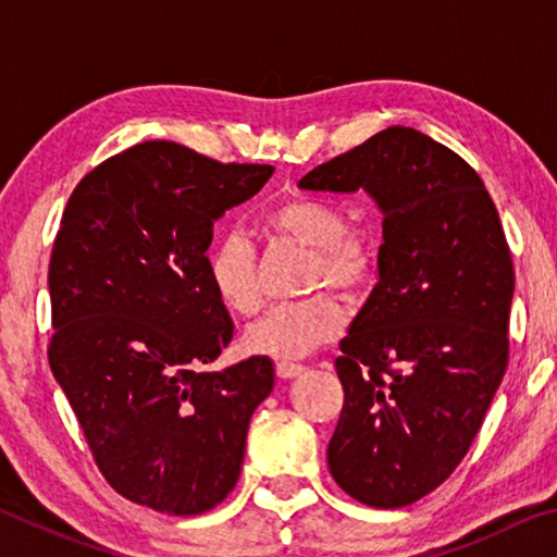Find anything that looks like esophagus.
I'll list each match as a JSON object with an SVG mask.
<instances>
[{
	"label": "esophagus",
	"mask_w": 557,
	"mask_h": 557,
	"mask_svg": "<svg viewBox=\"0 0 557 557\" xmlns=\"http://www.w3.org/2000/svg\"><path fill=\"white\" fill-rule=\"evenodd\" d=\"M301 371H305V366H301V363H292V361H280L277 363L280 379H295V375H299Z\"/></svg>",
	"instance_id": "34e87169"
}]
</instances>
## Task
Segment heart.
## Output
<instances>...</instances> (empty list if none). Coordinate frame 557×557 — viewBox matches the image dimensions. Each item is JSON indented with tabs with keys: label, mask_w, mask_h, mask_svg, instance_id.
Listing matches in <instances>:
<instances>
[{
	"label": "heart",
	"mask_w": 557,
	"mask_h": 557,
	"mask_svg": "<svg viewBox=\"0 0 557 557\" xmlns=\"http://www.w3.org/2000/svg\"><path fill=\"white\" fill-rule=\"evenodd\" d=\"M260 228L275 240H295L312 248L307 287L319 292L270 307L245 329V346L252 354L275 358L307 356L332 342L344 326L342 305L322 287L332 285L344 295L363 292L379 272V250L369 235L348 228V219L338 206L309 196L270 206L262 213ZM206 268L215 297L231 314L256 312L262 299L258 250L243 233H225L211 248Z\"/></svg>",
	"instance_id": "obj_1"
}]
</instances>
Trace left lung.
<instances>
[{
	"label": "left lung",
	"instance_id": "1",
	"mask_svg": "<svg viewBox=\"0 0 557 557\" xmlns=\"http://www.w3.org/2000/svg\"><path fill=\"white\" fill-rule=\"evenodd\" d=\"M305 191L366 188L383 211L379 282L342 338L334 482L400 508L445 482L508 366L513 262L498 211L465 159L388 127L301 176Z\"/></svg>",
	"mask_w": 557,
	"mask_h": 557
}]
</instances>
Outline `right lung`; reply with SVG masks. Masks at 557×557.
Wrapping results in <instances>:
<instances>
[{
	"label": "right lung",
	"instance_id": "obj_1",
	"mask_svg": "<svg viewBox=\"0 0 557 557\" xmlns=\"http://www.w3.org/2000/svg\"><path fill=\"white\" fill-rule=\"evenodd\" d=\"M272 172L143 143L81 178L55 233L49 366L106 482L159 513L233 492L275 385L268 356L203 371L233 338L206 268L213 223Z\"/></svg>",
	"mask_w": 557,
	"mask_h": 557
}]
</instances>
